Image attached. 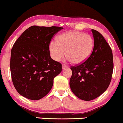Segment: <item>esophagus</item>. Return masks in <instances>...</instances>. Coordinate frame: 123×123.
Returning <instances> with one entry per match:
<instances>
[{"label": "esophagus", "mask_w": 123, "mask_h": 123, "mask_svg": "<svg viewBox=\"0 0 123 123\" xmlns=\"http://www.w3.org/2000/svg\"><path fill=\"white\" fill-rule=\"evenodd\" d=\"M68 66H67V65H62V70H65V69H67V68H68Z\"/></svg>", "instance_id": "esophagus-1"}]
</instances>
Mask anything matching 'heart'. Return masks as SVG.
Instances as JSON below:
<instances>
[{
  "instance_id": "1",
  "label": "heart",
  "mask_w": 123,
  "mask_h": 123,
  "mask_svg": "<svg viewBox=\"0 0 123 123\" xmlns=\"http://www.w3.org/2000/svg\"><path fill=\"white\" fill-rule=\"evenodd\" d=\"M94 47V41L91 36L82 32L70 31L61 34L56 42L49 45L51 58L59 61L65 55L73 64H80L90 57Z\"/></svg>"
}]
</instances>
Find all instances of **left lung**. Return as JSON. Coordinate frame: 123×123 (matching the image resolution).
Masks as SVG:
<instances>
[{
    "label": "left lung",
    "instance_id": "8db88e82",
    "mask_svg": "<svg viewBox=\"0 0 123 123\" xmlns=\"http://www.w3.org/2000/svg\"><path fill=\"white\" fill-rule=\"evenodd\" d=\"M94 39L92 53L86 61L72 67L70 87L78 98L91 101L103 93L108 88L113 69L111 48L100 33L92 30Z\"/></svg>",
    "mask_w": 123,
    "mask_h": 123
}]
</instances>
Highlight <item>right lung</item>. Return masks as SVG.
<instances>
[{
  "mask_svg": "<svg viewBox=\"0 0 123 123\" xmlns=\"http://www.w3.org/2000/svg\"><path fill=\"white\" fill-rule=\"evenodd\" d=\"M62 27H39L27 29L14 43L10 70L15 89L22 96L39 100L50 91L53 80L62 71L61 63L50 57L49 45Z\"/></svg>",
  "mask_w": 123,
  "mask_h": 123,
  "instance_id": "right-lung-1",
  "label": "right lung"
}]
</instances>
